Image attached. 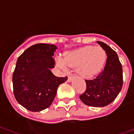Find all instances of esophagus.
<instances>
[{
    "label": "esophagus",
    "instance_id": "1",
    "mask_svg": "<svg viewBox=\"0 0 134 134\" xmlns=\"http://www.w3.org/2000/svg\"><path fill=\"white\" fill-rule=\"evenodd\" d=\"M72 77H71V76H70V77H68L67 82H70L72 81Z\"/></svg>",
    "mask_w": 134,
    "mask_h": 134
}]
</instances>
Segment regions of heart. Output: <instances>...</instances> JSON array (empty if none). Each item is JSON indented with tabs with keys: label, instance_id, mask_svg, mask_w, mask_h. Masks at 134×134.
<instances>
[{
	"label": "heart",
	"instance_id": "obj_1",
	"mask_svg": "<svg viewBox=\"0 0 134 134\" xmlns=\"http://www.w3.org/2000/svg\"><path fill=\"white\" fill-rule=\"evenodd\" d=\"M105 50L100 47H86L65 53L63 57L56 56V64L64 72L68 71V67L76 68L77 72L85 78L92 77L103 69L106 61Z\"/></svg>",
	"mask_w": 134,
	"mask_h": 134
}]
</instances>
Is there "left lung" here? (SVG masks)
Instances as JSON below:
<instances>
[{"mask_svg":"<svg viewBox=\"0 0 134 134\" xmlns=\"http://www.w3.org/2000/svg\"><path fill=\"white\" fill-rule=\"evenodd\" d=\"M97 42L106 53V64L96 79L85 80L87 88L80 98L87 105L104 107L111 103L121 90L123 70L115 51L103 42Z\"/></svg>","mask_w":134,"mask_h":134,"instance_id":"8db88e82","label":"left lung"}]
</instances>
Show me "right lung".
<instances>
[{
	"label": "right lung",
	"instance_id": "obj_1",
	"mask_svg": "<svg viewBox=\"0 0 134 134\" xmlns=\"http://www.w3.org/2000/svg\"><path fill=\"white\" fill-rule=\"evenodd\" d=\"M57 47L36 44L25 50L16 62L13 74V93L20 105L32 112H38L52 105L59 85L67 77H59L51 71Z\"/></svg>",
	"mask_w": 134,
	"mask_h": 134
}]
</instances>
